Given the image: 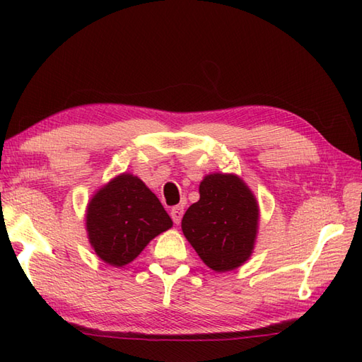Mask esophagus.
I'll list each match as a JSON object with an SVG mask.
<instances>
[{"mask_svg": "<svg viewBox=\"0 0 362 362\" xmlns=\"http://www.w3.org/2000/svg\"><path fill=\"white\" fill-rule=\"evenodd\" d=\"M171 218H173V221H174V224H180V221H182V216H183V206H180V205H177V206H173L171 209Z\"/></svg>", "mask_w": 362, "mask_h": 362, "instance_id": "esophagus-1", "label": "esophagus"}]
</instances>
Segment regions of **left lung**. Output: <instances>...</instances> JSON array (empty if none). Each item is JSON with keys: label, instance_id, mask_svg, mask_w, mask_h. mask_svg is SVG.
<instances>
[{"label": "left lung", "instance_id": "obj_1", "mask_svg": "<svg viewBox=\"0 0 362 362\" xmlns=\"http://www.w3.org/2000/svg\"><path fill=\"white\" fill-rule=\"evenodd\" d=\"M199 193L201 199L183 214V235L213 271H233L249 259L255 243V197L233 174L206 175Z\"/></svg>", "mask_w": 362, "mask_h": 362}]
</instances>
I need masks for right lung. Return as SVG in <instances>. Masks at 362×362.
Returning <instances> with one entry per match:
<instances>
[{"label": "right lung", "mask_w": 362, "mask_h": 362, "mask_svg": "<svg viewBox=\"0 0 362 362\" xmlns=\"http://www.w3.org/2000/svg\"><path fill=\"white\" fill-rule=\"evenodd\" d=\"M173 221L157 196L132 174H121L101 188L87 210V232L98 257L124 266Z\"/></svg>", "instance_id": "obj_1"}]
</instances>
